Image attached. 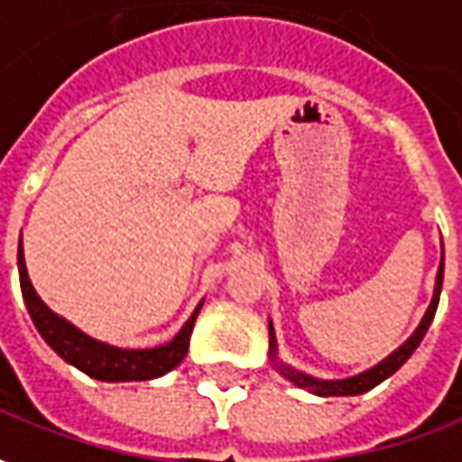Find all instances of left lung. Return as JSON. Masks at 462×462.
Wrapping results in <instances>:
<instances>
[{
  "label": "left lung",
  "mask_w": 462,
  "mask_h": 462,
  "mask_svg": "<svg viewBox=\"0 0 462 462\" xmlns=\"http://www.w3.org/2000/svg\"><path fill=\"white\" fill-rule=\"evenodd\" d=\"M443 269H445V254L443 259H440V266H438V276H435V289H432V299H430V307L428 311L422 314V319L415 327V332L407 337L402 345L393 349L383 362H377L374 367L370 370L359 372V374H352V377H342V380H319V377H311L307 372L294 370L291 365H284L282 359H279V345H276V334H273V324L269 319V357H272L273 370L279 372L282 377H286L289 383H294L301 390H310L314 395H362V393H367L372 387H377V384L387 380L390 374H395L402 365H405L410 355L418 349V345L422 342V337L428 332V327L432 324V317H435V311H438V301H440V289H443Z\"/></svg>",
  "instance_id": "8db88e82"
}]
</instances>
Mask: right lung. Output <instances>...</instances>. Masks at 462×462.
<instances>
[{
    "instance_id": "1",
    "label": "right lung",
    "mask_w": 462,
    "mask_h": 462,
    "mask_svg": "<svg viewBox=\"0 0 462 462\" xmlns=\"http://www.w3.org/2000/svg\"><path fill=\"white\" fill-rule=\"evenodd\" d=\"M17 269H19V286H22V299L27 304L32 322L37 327V332L42 334V339L55 349L60 357L69 362L72 367L79 372L90 374L95 380L103 383H138V380H155L163 377L165 372L178 367L190 345V334H193V324L199 317V307L193 310L189 322L180 327V332L161 346H148V349H123V346H113L107 342H100L90 334L78 329L72 322H67L65 317H60L44 304L40 294L34 291L27 273V263H24V249H22V238L17 246Z\"/></svg>"
}]
</instances>
